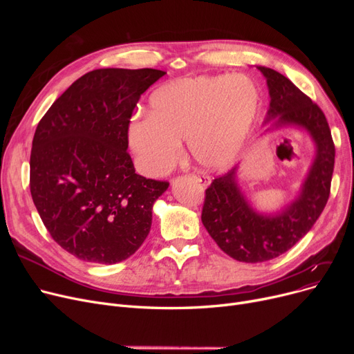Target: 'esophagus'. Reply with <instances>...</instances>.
I'll return each mask as SVG.
<instances>
[{
    "mask_svg": "<svg viewBox=\"0 0 354 354\" xmlns=\"http://www.w3.org/2000/svg\"><path fill=\"white\" fill-rule=\"evenodd\" d=\"M192 178L196 180V182H199L201 185H203V187H208L209 185V182H211V179H209V176H207V175H203V174H201V175H192Z\"/></svg>",
    "mask_w": 354,
    "mask_h": 354,
    "instance_id": "obj_1",
    "label": "esophagus"
}]
</instances>
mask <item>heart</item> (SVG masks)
I'll use <instances>...</instances> for the list:
<instances>
[{
  "label": "heart",
  "instance_id": "heart-1",
  "mask_svg": "<svg viewBox=\"0 0 354 354\" xmlns=\"http://www.w3.org/2000/svg\"><path fill=\"white\" fill-rule=\"evenodd\" d=\"M259 107V93L244 76L195 77L167 83L152 93L149 116L129 126V142L147 175L175 165L180 140L203 167L230 165L243 149Z\"/></svg>",
  "mask_w": 354,
  "mask_h": 354
}]
</instances>
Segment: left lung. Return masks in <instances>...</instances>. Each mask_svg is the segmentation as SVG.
Listing matches in <instances>:
<instances>
[{
	"label": "left lung",
	"mask_w": 354,
	"mask_h": 354,
	"mask_svg": "<svg viewBox=\"0 0 354 354\" xmlns=\"http://www.w3.org/2000/svg\"><path fill=\"white\" fill-rule=\"evenodd\" d=\"M267 79L270 110L266 123L304 127L317 146V155L300 196L274 216L257 214L239 192L236 167L215 178L205 189L202 224L218 247L243 263H264L292 248L311 230L330 196L334 142L323 110L281 73L258 67Z\"/></svg>",
	"instance_id": "obj_1"
}]
</instances>
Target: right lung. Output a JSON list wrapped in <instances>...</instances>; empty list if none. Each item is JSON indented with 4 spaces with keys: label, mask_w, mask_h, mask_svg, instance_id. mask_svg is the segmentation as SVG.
I'll list each match as a JSON object with an SVG mask.
<instances>
[{
    "label": "right lung",
    "mask_w": 354,
    "mask_h": 354,
    "mask_svg": "<svg viewBox=\"0 0 354 354\" xmlns=\"http://www.w3.org/2000/svg\"><path fill=\"white\" fill-rule=\"evenodd\" d=\"M156 68H97L55 100L37 124L30 191L51 238L79 259L116 264L133 255L169 182L135 172L129 124Z\"/></svg>",
    "instance_id": "add662e5"
}]
</instances>
